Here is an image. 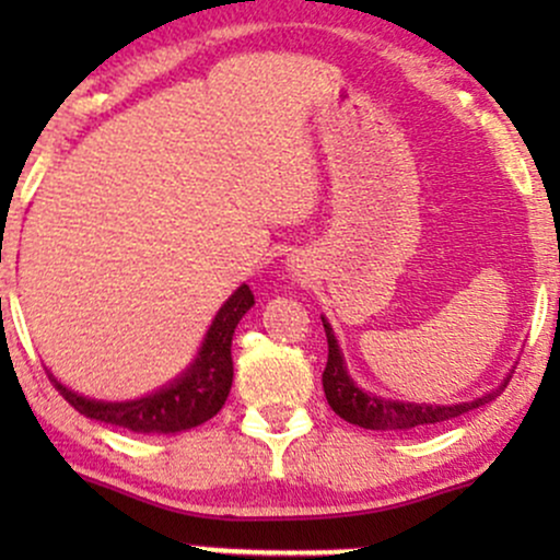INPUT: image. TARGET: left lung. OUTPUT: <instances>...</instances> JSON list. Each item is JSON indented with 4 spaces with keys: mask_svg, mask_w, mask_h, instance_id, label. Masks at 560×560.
I'll return each instance as SVG.
<instances>
[{
    "mask_svg": "<svg viewBox=\"0 0 560 560\" xmlns=\"http://www.w3.org/2000/svg\"><path fill=\"white\" fill-rule=\"evenodd\" d=\"M324 331L326 342H329V361L324 369V392L329 400L331 410L345 419L347 423H355L363 429H376V432H389V429H416L427 427V423H442L458 416L468 413V410L481 408V405L492 402L508 387V378H503L500 387H494L471 402H455V405H427V402H402V400H387V397L371 395L363 392L347 374V365L339 350L337 337H334L331 324L326 318Z\"/></svg>",
    "mask_w": 560,
    "mask_h": 560,
    "instance_id": "left-lung-1",
    "label": "left lung"
}]
</instances>
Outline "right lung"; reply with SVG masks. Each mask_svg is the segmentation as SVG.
<instances>
[{
    "instance_id": "right-lung-1",
    "label": "right lung",
    "mask_w": 560,
    "mask_h": 560,
    "mask_svg": "<svg viewBox=\"0 0 560 560\" xmlns=\"http://www.w3.org/2000/svg\"><path fill=\"white\" fill-rule=\"evenodd\" d=\"M255 305V294L247 284L236 289L215 313L213 324L205 334L202 347L189 369L173 378L163 389L137 400L107 402L83 397L52 378L55 389L86 419L110 423V427L128 429L141 434H176L195 429L199 423L213 419L226 402L231 378H234V361H231V339L244 313Z\"/></svg>"
}]
</instances>
